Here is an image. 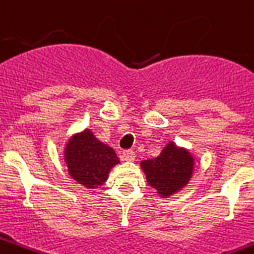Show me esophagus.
<instances>
[{"label": "esophagus", "instance_id": "1", "mask_svg": "<svg viewBox=\"0 0 254 254\" xmlns=\"http://www.w3.org/2000/svg\"><path fill=\"white\" fill-rule=\"evenodd\" d=\"M134 151L133 150H125V151L122 152V159L124 161H134Z\"/></svg>", "mask_w": 254, "mask_h": 254}]
</instances>
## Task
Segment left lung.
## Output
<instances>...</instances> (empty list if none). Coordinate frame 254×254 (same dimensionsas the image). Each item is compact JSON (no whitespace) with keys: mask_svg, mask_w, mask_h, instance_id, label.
Here are the masks:
<instances>
[{"mask_svg":"<svg viewBox=\"0 0 254 254\" xmlns=\"http://www.w3.org/2000/svg\"><path fill=\"white\" fill-rule=\"evenodd\" d=\"M147 183L162 198H168L187 186L194 172V158L186 148L168 143L157 158L141 164Z\"/></svg>","mask_w":254,"mask_h":254,"instance_id":"left-lung-1","label":"left lung"}]
</instances>
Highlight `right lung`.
<instances>
[{"label": "right lung", "instance_id": "obj_1", "mask_svg": "<svg viewBox=\"0 0 254 254\" xmlns=\"http://www.w3.org/2000/svg\"><path fill=\"white\" fill-rule=\"evenodd\" d=\"M64 161L70 176L86 189H97L109 177L120 159L110 145L97 140L90 129L70 137L64 148Z\"/></svg>", "mask_w": 254, "mask_h": 254}]
</instances>
